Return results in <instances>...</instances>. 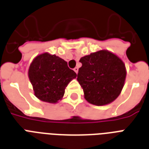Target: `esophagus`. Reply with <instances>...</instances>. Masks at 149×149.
<instances>
[{
	"label": "esophagus",
	"mask_w": 149,
	"mask_h": 149,
	"mask_svg": "<svg viewBox=\"0 0 149 149\" xmlns=\"http://www.w3.org/2000/svg\"><path fill=\"white\" fill-rule=\"evenodd\" d=\"M73 70H74L75 72H76V73L77 74V72H78V70H79V69H78V67H75L74 69H73Z\"/></svg>",
	"instance_id": "obj_1"
}]
</instances>
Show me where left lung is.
Instances as JSON below:
<instances>
[{
    "mask_svg": "<svg viewBox=\"0 0 149 149\" xmlns=\"http://www.w3.org/2000/svg\"><path fill=\"white\" fill-rule=\"evenodd\" d=\"M77 80L90 104L103 106L120 95L126 78L125 63L115 54L100 50L79 59Z\"/></svg>",
    "mask_w": 149,
    "mask_h": 149,
    "instance_id": "8db88e82",
    "label": "left lung"
}]
</instances>
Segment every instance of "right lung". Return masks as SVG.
<instances>
[{
	"instance_id": "right-lung-1",
	"label": "right lung",
	"mask_w": 149,
	"mask_h": 149,
	"mask_svg": "<svg viewBox=\"0 0 149 149\" xmlns=\"http://www.w3.org/2000/svg\"><path fill=\"white\" fill-rule=\"evenodd\" d=\"M76 77L77 73L68 67L64 59L48 52L36 56L29 69L36 97L50 104L63 98L65 87Z\"/></svg>"
}]
</instances>
